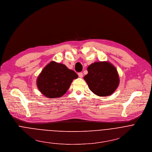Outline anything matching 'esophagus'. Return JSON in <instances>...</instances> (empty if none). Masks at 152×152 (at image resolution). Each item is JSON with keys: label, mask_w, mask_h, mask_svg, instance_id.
I'll return each instance as SVG.
<instances>
[{"label": "esophagus", "mask_w": 152, "mask_h": 152, "mask_svg": "<svg viewBox=\"0 0 152 152\" xmlns=\"http://www.w3.org/2000/svg\"><path fill=\"white\" fill-rule=\"evenodd\" d=\"M78 75L79 77H80V78H82V77H83V73H82V72H79V73L78 74Z\"/></svg>", "instance_id": "obj_1"}]
</instances>
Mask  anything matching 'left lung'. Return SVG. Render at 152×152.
Listing matches in <instances>:
<instances>
[{
  "instance_id": "left-lung-1",
  "label": "left lung",
  "mask_w": 152,
  "mask_h": 152,
  "mask_svg": "<svg viewBox=\"0 0 152 152\" xmlns=\"http://www.w3.org/2000/svg\"><path fill=\"white\" fill-rule=\"evenodd\" d=\"M88 74L84 77L89 89L96 95H112L120 84V77L115 66L108 61H96L87 68Z\"/></svg>"
}]
</instances>
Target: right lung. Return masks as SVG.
<instances>
[{"instance_id": "add662e5", "label": "right lung", "mask_w": 152, "mask_h": 152, "mask_svg": "<svg viewBox=\"0 0 152 152\" xmlns=\"http://www.w3.org/2000/svg\"><path fill=\"white\" fill-rule=\"evenodd\" d=\"M78 75L66 65L51 61L46 64L39 75L36 85L39 91L46 97H61L69 88Z\"/></svg>"}]
</instances>
